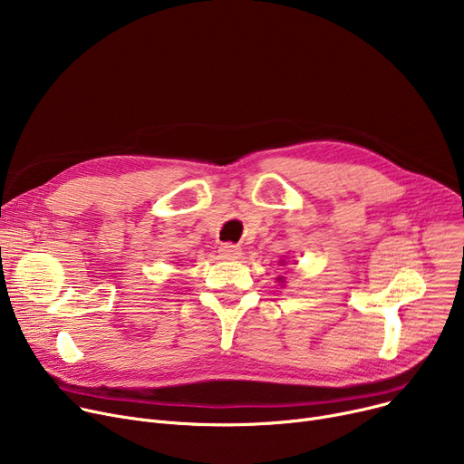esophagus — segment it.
Returning <instances> with one entry per match:
<instances>
[{
	"instance_id": "obj_1",
	"label": "esophagus",
	"mask_w": 464,
	"mask_h": 464,
	"mask_svg": "<svg viewBox=\"0 0 464 464\" xmlns=\"http://www.w3.org/2000/svg\"><path fill=\"white\" fill-rule=\"evenodd\" d=\"M219 254H222L224 259H238L242 256L240 248L235 246V245H229V242H227V245H224L222 248H219Z\"/></svg>"
}]
</instances>
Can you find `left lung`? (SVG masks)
Segmentation results:
<instances>
[{
  "instance_id": "left-lung-1",
  "label": "left lung",
  "mask_w": 464,
  "mask_h": 464,
  "mask_svg": "<svg viewBox=\"0 0 464 464\" xmlns=\"http://www.w3.org/2000/svg\"><path fill=\"white\" fill-rule=\"evenodd\" d=\"M278 280H282V276H280V278H278Z\"/></svg>"
}]
</instances>
